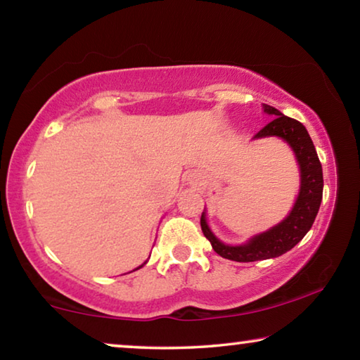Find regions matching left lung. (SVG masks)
Returning <instances> with one entry per match:
<instances>
[{"instance_id":"8db88e82","label":"left lung","mask_w":360,"mask_h":360,"mask_svg":"<svg viewBox=\"0 0 360 360\" xmlns=\"http://www.w3.org/2000/svg\"><path fill=\"white\" fill-rule=\"evenodd\" d=\"M264 112L271 115L273 120L268 122L254 138L278 136L290 146L297 157L298 167H300V192H298L294 208L283 222L264 233L252 236L245 245L238 246L224 245L211 231L208 222H206L205 211L202 212L200 224H202L203 235L210 240L212 249L221 257L235 262L273 259L290 251L311 229L322 200V187H324L322 167L307 129L300 122L288 117L273 106L264 105Z\"/></svg>"}]
</instances>
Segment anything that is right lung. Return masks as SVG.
Here are the masks:
<instances>
[{"label": "right lung", "instance_id": "right-lung-1", "mask_svg": "<svg viewBox=\"0 0 360 360\" xmlns=\"http://www.w3.org/2000/svg\"><path fill=\"white\" fill-rule=\"evenodd\" d=\"M143 265H144V264H143ZM143 265H141V266H143ZM141 266H138V268H141ZM138 268H136V270H138Z\"/></svg>", "mask_w": 360, "mask_h": 360}]
</instances>
